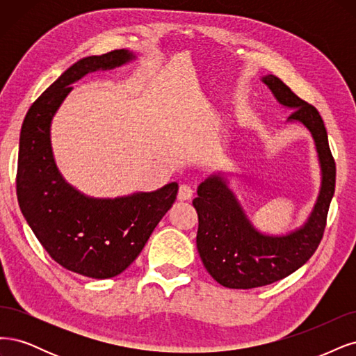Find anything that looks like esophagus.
I'll return each mask as SVG.
<instances>
[{"instance_id": "obj_1", "label": "esophagus", "mask_w": 356, "mask_h": 356, "mask_svg": "<svg viewBox=\"0 0 356 356\" xmlns=\"http://www.w3.org/2000/svg\"><path fill=\"white\" fill-rule=\"evenodd\" d=\"M193 195V191L191 186L188 185H180L179 188V192H177V200L179 201H186V200H191Z\"/></svg>"}]
</instances>
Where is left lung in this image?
I'll return each instance as SVG.
<instances>
[{
  "mask_svg": "<svg viewBox=\"0 0 356 356\" xmlns=\"http://www.w3.org/2000/svg\"><path fill=\"white\" fill-rule=\"evenodd\" d=\"M280 106L293 111L286 124H300L311 133L321 170V186L307 219L291 231L261 232L231 189L232 171L217 170L204 179L192 201L198 214L197 248L205 269L227 289H254L280 281L312 257L323 238L336 186V164L319 112L297 97L278 76L260 78Z\"/></svg>",
  "mask_w": 356,
  "mask_h": 356,
  "instance_id": "8db88e82",
  "label": "left lung"
}]
</instances>
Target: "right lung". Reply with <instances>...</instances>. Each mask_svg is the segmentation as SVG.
I'll return each instance as SVG.
<instances>
[{"instance_id":"right-lung-1","label":"right lung","mask_w":356,"mask_h":356,"mask_svg":"<svg viewBox=\"0 0 356 356\" xmlns=\"http://www.w3.org/2000/svg\"><path fill=\"white\" fill-rule=\"evenodd\" d=\"M136 59V53L122 49L78 60L33 102L20 130L16 186L22 214L54 261L95 280L117 277L131 265L176 201L179 185L171 181L115 198L88 197L57 168L51 122L72 84Z\"/></svg>"}]
</instances>
